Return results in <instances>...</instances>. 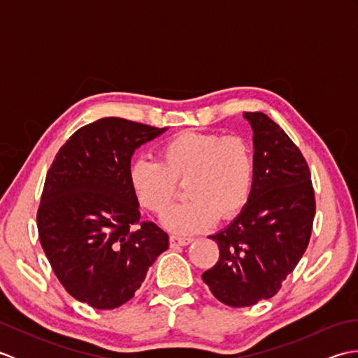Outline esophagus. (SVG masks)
Returning <instances> with one entry per match:
<instances>
[{
	"instance_id": "34e87169",
	"label": "esophagus",
	"mask_w": 358,
	"mask_h": 358,
	"mask_svg": "<svg viewBox=\"0 0 358 358\" xmlns=\"http://www.w3.org/2000/svg\"><path fill=\"white\" fill-rule=\"evenodd\" d=\"M192 241V238H187V237H180V235H171L169 238V245L171 248H180V246H186L189 243Z\"/></svg>"
}]
</instances>
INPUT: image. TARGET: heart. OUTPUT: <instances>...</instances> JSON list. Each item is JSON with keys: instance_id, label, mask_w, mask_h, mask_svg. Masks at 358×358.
<instances>
[{"instance_id": "1", "label": "heart", "mask_w": 358, "mask_h": 358, "mask_svg": "<svg viewBox=\"0 0 358 358\" xmlns=\"http://www.w3.org/2000/svg\"><path fill=\"white\" fill-rule=\"evenodd\" d=\"M254 150L240 135L186 131L159 148V163L136 159L129 178L141 206L163 215L177 196V183H185L187 201L163 220L167 229L194 234L206 229L215 218L238 214L252 192Z\"/></svg>"}]
</instances>
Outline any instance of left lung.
Masks as SVG:
<instances>
[{
  "label": "left lung",
  "instance_id": "obj_1",
  "mask_svg": "<svg viewBox=\"0 0 358 358\" xmlns=\"http://www.w3.org/2000/svg\"><path fill=\"white\" fill-rule=\"evenodd\" d=\"M254 131L252 192L234 222L209 235L220 258L203 273L217 300L252 306L275 295L305 254L315 196L305 157L286 132L262 112L243 113Z\"/></svg>",
  "mask_w": 358,
  "mask_h": 358
}]
</instances>
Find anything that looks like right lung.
<instances>
[{"instance_id": "1", "label": "right lung", "mask_w": 358, "mask_h": 358, "mask_svg": "<svg viewBox=\"0 0 358 358\" xmlns=\"http://www.w3.org/2000/svg\"><path fill=\"white\" fill-rule=\"evenodd\" d=\"M166 131L108 117L78 129L58 150L38 208L44 254L73 299L95 309L124 305L141 286L167 234L140 222L129 178L135 149Z\"/></svg>"}]
</instances>
